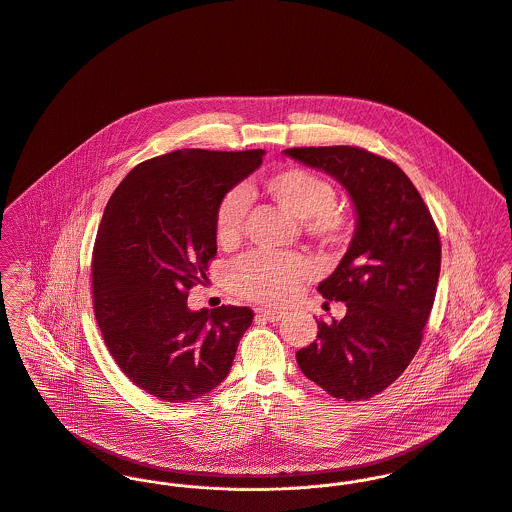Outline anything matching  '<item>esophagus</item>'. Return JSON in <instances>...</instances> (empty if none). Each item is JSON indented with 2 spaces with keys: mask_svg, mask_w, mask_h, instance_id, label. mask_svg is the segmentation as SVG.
Here are the masks:
<instances>
[{
  "mask_svg": "<svg viewBox=\"0 0 512 512\" xmlns=\"http://www.w3.org/2000/svg\"><path fill=\"white\" fill-rule=\"evenodd\" d=\"M257 316L259 318H263V320H267V322H279L281 318H283V312H279V310H267V308H259L257 310Z\"/></svg>",
  "mask_w": 512,
  "mask_h": 512,
  "instance_id": "34e87169",
  "label": "esophagus"
}]
</instances>
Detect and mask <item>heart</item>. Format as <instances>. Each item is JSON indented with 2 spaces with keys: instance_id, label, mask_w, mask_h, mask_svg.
Wrapping results in <instances>:
<instances>
[{
  "instance_id": "obj_1",
  "label": "heart",
  "mask_w": 512,
  "mask_h": 512,
  "mask_svg": "<svg viewBox=\"0 0 512 512\" xmlns=\"http://www.w3.org/2000/svg\"><path fill=\"white\" fill-rule=\"evenodd\" d=\"M267 196L294 220L302 222L308 235L322 243H338L347 233V220L338 212L336 188L326 178L306 169H284L271 174L263 184ZM247 212V194L233 188L216 208V237L220 245L237 241ZM312 277L308 259L294 253L255 251L239 259L229 275L231 288L241 298L261 304L288 302L304 281Z\"/></svg>"
}]
</instances>
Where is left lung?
Instances as JSON below:
<instances>
[{"label":"left lung","mask_w":512,"mask_h":512,"mask_svg":"<svg viewBox=\"0 0 512 512\" xmlns=\"http://www.w3.org/2000/svg\"><path fill=\"white\" fill-rule=\"evenodd\" d=\"M338 180L355 212V231L336 271L318 284L345 316L318 322V340L296 351L300 371L328 395L365 400L385 391L416 355L440 277V235L395 163L357 147L286 149Z\"/></svg>","instance_id":"1"}]
</instances>
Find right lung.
<instances>
[{
    "mask_svg": "<svg viewBox=\"0 0 512 512\" xmlns=\"http://www.w3.org/2000/svg\"><path fill=\"white\" fill-rule=\"evenodd\" d=\"M265 151L182 149L145 161L115 188L98 229L94 312L119 369L165 402H188L228 377L253 312L190 310L218 251L220 200L263 163Z\"/></svg>",
    "mask_w": 512,
    "mask_h": 512,
    "instance_id": "right-lung-1",
    "label": "right lung"
}]
</instances>
